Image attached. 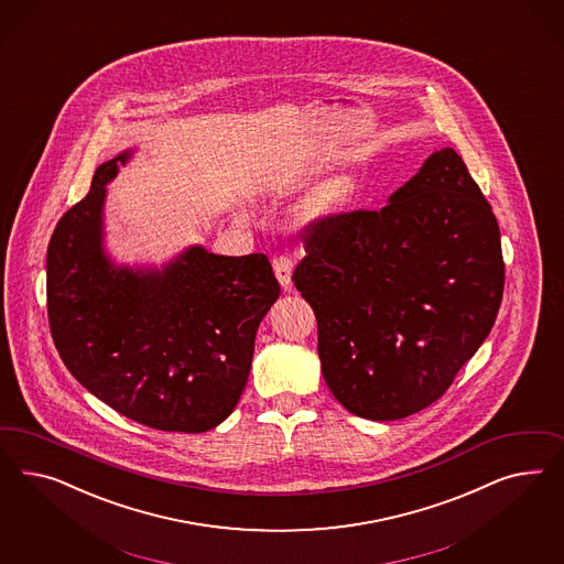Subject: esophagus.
<instances>
[{
	"label": "esophagus",
	"instance_id": "1",
	"mask_svg": "<svg viewBox=\"0 0 564 564\" xmlns=\"http://www.w3.org/2000/svg\"><path fill=\"white\" fill-rule=\"evenodd\" d=\"M273 269L274 274H276V279H279V283L288 290L291 285V271H293V260L290 257H285V254H279V257L273 258Z\"/></svg>",
	"mask_w": 564,
	"mask_h": 564
}]
</instances>
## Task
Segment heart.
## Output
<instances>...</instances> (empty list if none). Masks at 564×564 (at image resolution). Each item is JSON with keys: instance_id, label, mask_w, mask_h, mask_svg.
<instances>
[{"instance_id": "heart-1", "label": "heart", "mask_w": 564, "mask_h": 564, "mask_svg": "<svg viewBox=\"0 0 564 564\" xmlns=\"http://www.w3.org/2000/svg\"><path fill=\"white\" fill-rule=\"evenodd\" d=\"M343 196H345V188H343L341 184L330 186V188L326 189L325 194L326 205H335V203H339Z\"/></svg>"}]
</instances>
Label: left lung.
Returning <instances> with one entry per match:
<instances>
[{"instance_id":"1","label":"left lung","mask_w":564,"mask_h":564,"mask_svg":"<svg viewBox=\"0 0 564 564\" xmlns=\"http://www.w3.org/2000/svg\"><path fill=\"white\" fill-rule=\"evenodd\" d=\"M302 239L291 281L316 314L335 399L376 422L438 401L490 335L505 291L498 221L462 156L432 154L389 205L325 215Z\"/></svg>"}]
</instances>
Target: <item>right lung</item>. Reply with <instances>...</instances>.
Returning a JSON list of instances; mask_svg holds the SVG:
<instances>
[{
    "mask_svg": "<svg viewBox=\"0 0 564 564\" xmlns=\"http://www.w3.org/2000/svg\"><path fill=\"white\" fill-rule=\"evenodd\" d=\"M130 153L99 165L47 248V316L72 376L142 426L206 432L246 389L258 325L279 297L264 254L194 246L161 273L116 269L102 254L105 184Z\"/></svg>",
    "mask_w": 564,
    "mask_h": 564,
    "instance_id": "add662e5",
    "label": "right lung"
}]
</instances>
